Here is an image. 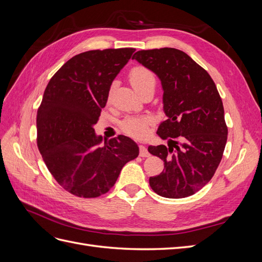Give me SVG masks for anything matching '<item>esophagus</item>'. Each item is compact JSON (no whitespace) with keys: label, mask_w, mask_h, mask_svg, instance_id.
<instances>
[{"label":"esophagus","mask_w":262,"mask_h":262,"mask_svg":"<svg viewBox=\"0 0 262 262\" xmlns=\"http://www.w3.org/2000/svg\"><path fill=\"white\" fill-rule=\"evenodd\" d=\"M139 148H140V156L141 157H149L150 156L149 152H148L147 148L144 145H140Z\"/></svg>","instance_id":"34e87169"}]
</instances>
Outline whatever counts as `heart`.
Wrapping results in <instances>:
<instances>
[{
    "mask_svg": "<svg viewBox=\"0 0 262 262\" xmlns=\"http://www.w3.org/2000/svg\"><path fill=\"white\" fill-rule=\"evenodd\" d=\"M130 83L139 94L148 87H154L156 80L154 74L150 71L143 67H137L131 70ZM152 122L149 117H128L121 122L122 130L129 134V136L136 138H143L146 132L148 125Z\"/></svg>",
    "mask_w": 262,
    "mask_h": 262,
    "instance_id": "heart-1",
    "label": "heart"
}]
</instances>
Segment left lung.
<instances>
[{"mask_svg": "<svg viewBox=\"0 0 262 262\" xmlns=\"http://www.w3.org/2000/svg\"><path fill=\"white\" fill-rule=\"evenodd\" d=\"M132 59L160 78L167 117L157 134L168 140V146H148V152L164 162V170L149 177V186L170 199L192 195L213 177L227 141L216 86L207 71L175 48L141 50Z\"/></svg>", "mask_w": 262, "mask_h": 262, "instance_id": "1", "label": "left lung"}]
</instances>
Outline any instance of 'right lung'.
Instances as JSON below:
<instances>
[{"mask_svg": "<svg viewBox=\"0 0 262 262\" xmlns=\"http://www.w3.org/2000/svg\"><path fill=\"white\" fill-rule=\"evenodd\" d=\"M133 48L91 50L61 67L46 87L37 113V143L51 175L82 198L108 192L123 166L139 155L138 144L118 136L101 145L95 133L116 76Z\"/></svg>", "mask_w": 262, "mask_h": 262, "instance_id": "add662e5", "label": "right lung"}]
</instances>
